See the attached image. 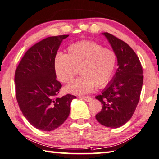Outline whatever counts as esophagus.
I'll return each mask as SVG.
<instances>
[{
  "mask_svg": "<svg viewBox=\"0 0 159 159\" xmlns=\"http://www.w3.org/2000/svg\"><path fill=\"white\" fill-rule=\"evenodd\" d=\"M81 98L84 99V100L85 101H86V102H89V101H91V98L89 96H82Z\"/></svg>",
  "mask_w": 159,
  "mask_h": 159,
  "instance_id": "1",
  "label": "esophagus"
}]
</instances>
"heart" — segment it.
Here are the masks:
<instances>
[{
    "mask_svg": "<svg viewBox=\"0 0 159 159\" xmlns=\"http://www.w3.org/2000/svg\"><path fill=\"white\" fill-rule=\"evenodd\" d=\"M116 63L117 56L113 50L96 42L82 41L70 44L66 55L56 53L53 68L58 80L65 84L72 81L79 68L81 76L65 89L68 93L81 95L91 91L95 86H106L112 79Z\"/></svg>",
    "mask_w": 159,
    "mask_h": 159,
    "instance_id": "1",
    "label": "heart"
}]
</instances>
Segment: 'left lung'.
<instances>
[{
	"label": "left lung",
	"instance_id": "obj_1",
	"mask_svg": "<svg viewBox=\"0 0 159 159\" xmlns=\"http://www.w3.org/2000/svg\"><path fill=\"white\" fill-rule=\"evenodd\" d=\"M117 56L118 68L112 79L96 98L102 110L96 115L101 125L112 129L131 119L140 98L143 70L140 61L126 43L108 33H103Z\"/></svg>",
	"mask_w": 159,
	"mask_h": 159
}]
</instances>
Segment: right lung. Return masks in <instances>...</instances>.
Segmentation results:
<instances>
[{"label": "right lung", "instance_id": "1", "mask_svg": "<svg viewBox=\"0 0 159 159\" xmlns=\"http://www.w3.org/2000/svg\"><path fill=\"white\" fill-rule=\"evenodd\" d=\"M68 35L46 38L28 50L15 73L16 95L23 115L36 129L53 131L69 116L76 98L67 94L56 97L61 84L56 80L53 59Z\"/></svg>", "mask_w": 159, "mask_h": 159}]
</instances>
